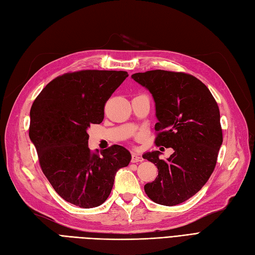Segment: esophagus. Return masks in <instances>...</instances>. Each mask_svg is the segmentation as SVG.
I'll use <instances>...</instances> for the list:
<instances>
[{"label": "esophagus", "mask_w": 255, "mask_h": 255, "mask_svg": "<svg viewBox=\"0 0 255 255\" xmlns=\"http://www.w3.org/2000/svg\"><path fill=\"white\" fill-rule=\"evenodd\" d=\"M131 161H132L133 163H136V162H141L143 161V158L139 155L138 153L136 152H132V159H131Z\"/></svg>", "instance_id": "1"}]
</instances>
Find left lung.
Returning a JSON list of instances; mask_svg holds the SVG:
<instances>
[{"mask_svg": "<svg viewBox=\"0 0 255 255\" xmlns=\"http://www.w3.org/2000/svg\"><path fill=\"white\" fill-rule=\"evenodd\" d=\"M131 78L153 97L159 132L155 145L174 149L165 161L158 150L143 154L158 167L145 193L162 205L182 203L201 190L215 168L223 144L217 103L207 86L190 74L153 70Z\"/></svg>", "mask_w": 255, "mask_h": 255, "instance_id": "obj_1", "label": "left lung"}]
</instances>
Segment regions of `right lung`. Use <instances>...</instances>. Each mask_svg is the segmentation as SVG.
I'll list each match as a JSON object with an SVG mask.
<instances>
[{
  "label": "right lung",
  "mask_w": 255,
  "mask_h": 255,
  "mask_svg": "<svg viewBox=\"0 0 255 255\" xmlns=\"http://www.w3.org/2000/svg\"><path fill=\"white\" fill-rule=\"evenodd\" d=\"M126 77L124 71L64 74L47 84L31 106L29 138L43 174L61 198L79 208L104 203L118 170L131 160L121 145L92 153L87 132L103 122L107 100Z\"/></svg>",
  "instance_id": "add662e5"
}]
</instances>
